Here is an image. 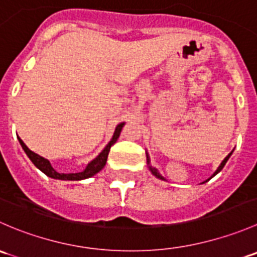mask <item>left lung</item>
Masks as SVG:
<instances>
[{
  "mask_svg": "<svg viewBox=\"0 0 257 257\" xmlns=\"http://www.w3.org/2000/svg\"><path fill=\"white\" fill-rule=\"evenodd\" d=\"M230 155H231V153H230V154H229V155H227V157H226V158H225V159H224V160H222V163H221V164H220V167H219V168H217V170H216V172H215V174H214V175H216V174H217V173H219V172H220V170H221V169H222V168H224V165H225V164H226V162H227V160H229ZM147 160H148V164H149V163H150V160H149V157H148V155H147ZM149 168H150V172H152V173H153V174H154V175H155V177H157V178H159V179H164V178H163V177H162V175H160V174H159V173H158V170H157V169H155V168H152V167H149ZM214 175H212V177H214Z\"/></svg>",
  "mask_w": 257,
  "mask_h": 257,
  "instance_id": "1",
  "label": "left lung"
}]
</instances>
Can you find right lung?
Instances as JSON below:
<instances>
[{
    "label": "right lung",
    "instance_id": "1",
    "mask_svg": "<svg viewBox=\"0 0 257 257\" xmlns=\"http://www.w3.org/2000/svg\"><path fill=\"white\" fill-rule=\"evenodd\" d=\"M123 125H124V123H120L118 126H116L115 132H114V136H113L112 141L108 143L107 147L104 148V150H103V152L100 153V154L98 155V157L95 158L94 160H92V162H90L89 164L85 167V169L83 170V172L71 173V174H63V173H58L57 170H54L53 167L51 165V163H49L47 159L40 157L38 154L33 153L32 150L28 149V148L26 147V144L23 143L22 139H21V138H18V141H20V143H21V145H22L23 150H25L26 154L28 155V158L31 159V162H32L33 164H35L36 167H37L38 169L41 170V172L45 173L47 177L53 178V179H61V180H82V179H87V178L93 177V175L97 174L99 170H102L103 168H104L105 163H107L108 154H109L110 147H112V145L116 142V139H118V137H119V134H120V131H121V128H123Z\"/></svg>",
    "mask_w": 257,
    "mask_h": 257
}]
</instances>
